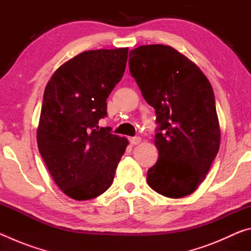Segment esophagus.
Returning <instances> with one entry per match:
<instances>
[{"mask_svg": "<svg viewBox=\"0 0 251 251\" xmlns=\"http://www.w3.org/2000/svg\"><path fill=\"white\" fill-rule=\"evenodd\" d=\"M129 142H130V144L131 145H138L139 143L142 142V138L141 137H137V136H136V137H131V138H129Z\"/></svg>", "mask_w": 251, "mask_h": 251, "instance_id": "1", "label": "esophagus"}]
</instances>
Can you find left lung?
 <instances>
[{
	"instance_id": "8db88e82",
	"label": "left lung",
	"mask_w": 251,
	"mask_h": 251,
	"mask_svg": "<svg viewBox=\"0 0 251 251\" xmlns=\"http://www.w3.org/2000/svg\"><path fill=\"white\" fill-rule=\"evenodd\" d=\"M129 71L155 108L158 159L147 182L163 196L182 198L205 180L219 151L214 91L201 69L172 46L142 45L129 52Z\"/></svg>"
}]
</instances>
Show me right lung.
<instances>
[{"label":"right lung","instance_id":"add662e5","mask_svg":"<svg viewBox=\"0 0 251 251\" xmlns=\"http://www.w3.org/2000/svg\"><path fill=\"white\" fill-rule=\"evenodd\" d=\"M127 57L128 48L86 50L59 66L46 84L37 146L55 184L75 201L109 188L128 145L125 137L99 126Z\"/></svg>","mask_w":251,"mask_h":251}]
</instances>
